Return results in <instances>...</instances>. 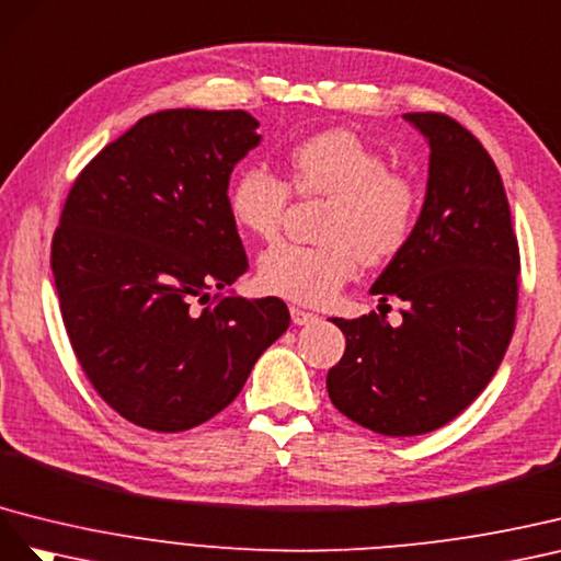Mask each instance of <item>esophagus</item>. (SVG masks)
<instances>
[{
	"label": "esophagus",
	"mask_w": 561,
	"mask_h": 561,
	"mask_svg": "<svg viewBox=\"0 0 561 561\" xmlns=\"http://www.w3.org/2000/svg\"><path fill=\"white\" fill-rule=\"evenodd\" d=\"M291 319H294V324H298V327H302V324H312V322H317V314L314 312H308V310H302V308H291Z\"/></svg>",
	"instance_id": "obj_1"
}]
</instances>
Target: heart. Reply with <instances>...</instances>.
I'll use <instances>...</instances> for the list:
<instances>
[{
    "mask_svg": "<svg viewBox=\"0 0 561 561\" xmlns=\"http://www.w3.org/2000/svg\"><path fill=\"white\" fill-rule=\"evenodd\" d=\"M289 185L261 164L239 171L230 187V214L244 232L275 239L298 197H327L319 222L324 242H284L259 261V284L267 294L324 306L357 275L359 263L378 265L404 249L419 218V187L388 169L386 157L345 129L300 140L286 154Z\"/></svg>",
    "mask_w": 561,
    "mask_h": 561,
    "instance_id": "b5f03b06",
    "label": "heart"
}]
</instances>
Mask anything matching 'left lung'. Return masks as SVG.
Segmentation results:
<instances>
[{
  "label": "left lung",
  "instance_id": "obj_1",
  "mask_svg": "<svg viewBox=\"0 0 561 561\" xmlns=\"http://www.w3.org/2000/svg\"><path fill=\"white\" fill-rule=\"evenodd\" d=\"M430 146L425 202L371 294L407 302L331 322L345 355L327 376L333 407L378 435L413 437L454 421L499 369L515 331L519 247L493 159L466 126L409 112Z\"/></svg>",
  "mask_w": 561,
  "mask_h": 561
}]
</instances>
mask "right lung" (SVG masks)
<instances>
[{
	"label": "right lung",
	"mask_w": 561,
	"mask_h": 561,
	"mask_svg": "<svg viewBox=\"0 0 561 561\" xmlns=\"http://www.w3.org/2000/svg\"><path fill=\"white\" fill-rule=\"evenodd\" d=\"M255 129L244 110L154 112L91 159L62 206L51 244L62 322L95 392L134 425L214 419L289 329L272 296L203 305L249 267L228 185Z\"/></svg>",
	"instance_id": "add662e5"
}]
</instances>
